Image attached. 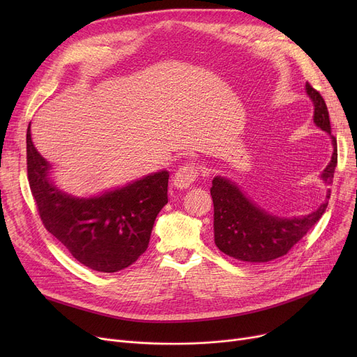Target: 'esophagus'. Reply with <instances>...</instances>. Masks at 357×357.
Masks as SVG:
<instances>
[{"instance_id":"34e87169","label":"esophagus","mask_w":357,"mask_h":357,"mask_svg":"<svg viewBox=\"0 0 357 357\" xmlns=\"http://www.w3.org/2000/svg\"><path fill=\"white\" fill-rule=\"evenodd\" d=\"M198 176V167L194 163H186L181 166L175 176H174V185L178 190H186L190 188V185L194 183V181Z\"/></svg>"}]
</instances>
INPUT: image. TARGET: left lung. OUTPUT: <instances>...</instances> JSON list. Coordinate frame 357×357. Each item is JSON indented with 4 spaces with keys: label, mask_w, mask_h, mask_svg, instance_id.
Instances as JSON below:
<instances>
[{
    "label": "left lung",
    "mask_w": 357,
    "mask_h": 357,
    "mask_svg": "<svg viewBox=\"0 0 357 357\" xmlns=\"http://www.w3.org/2000/svg\"><path fill=\"white\" fill-rule=\"evenodd\" d=\"M305 91L314 105V123L331 139L333 155L321 174L326 185L333 183L337 165V142L331 136V126L326 101L308 82ZM211 197L214 202V241L227 256L246 264H265L287 255L301 240L327 208L324 202L315 211L301 217H278L253 202L240 186L226 176L213 179Z\"/></svg>",
    "instance_id": "obj_1"
}]
</instances>
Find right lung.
Segmentation results:
<instances>
[{
  "mask_svg": "<svg viewBox=\"0 0 357 357\" xmlns=\"http://www.w3.org/2000/svg\"><path fill=\"white\" fill-rule=\"evenodd\" d=\"M50 163L27 128V175L46 230L84 266L112 273L146 252L159 211L167 204L169 172L159 171L92 197L63 192L50 176Z\"/></svg>",
  "mask_w": 357,
  "mask_h": 357,
  "instance_id": "right-lung-1",
  "label": "right lung"
}]
</instances>
